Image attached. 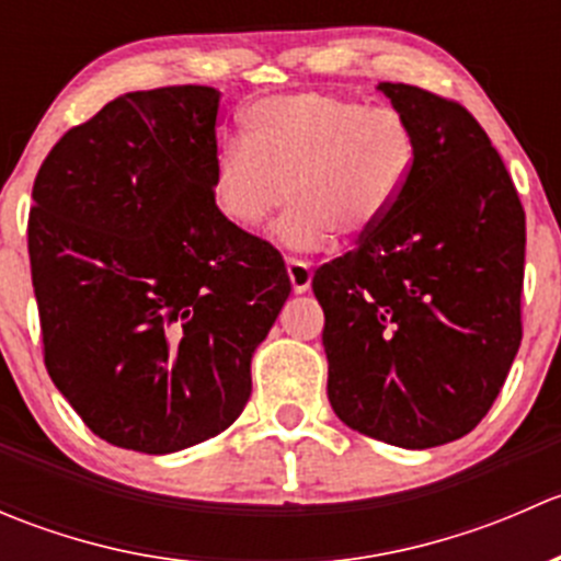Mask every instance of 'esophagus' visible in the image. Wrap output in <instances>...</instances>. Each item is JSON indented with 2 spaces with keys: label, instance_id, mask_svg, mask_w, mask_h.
<instances>
[{
  "label": "esophagus",
  "instance_id": "34e87169",
  "mask_svg": "<svg viewBox=\"0 0 561 561\" xmlns=\"http://www.w3.org/2000/svg\"><path fill=\"white\" fill-rule=\"evenodd\" d=\"M287 276H290V285L296 293H307L312 287V268L304 260H287Z\"/></svg>",
  "mask_w": 561,
  "mask_h": 561
}]
</instances>
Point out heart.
<instances>
[{"mask_svg": "<svg viewBox=\"0 0 561 561\" xmlns=\"http://www.w3.org/2000/svg\"><path fill=\"white\" fill-rule=\"evenodd\" d=\"M244 138L219 146L211 195L239 228H260L290 197L276 236L317 249L342 230L369 236L393 211L421 162L415 127L396 107H366L331 92L254 103Z\"/></svg>", "mask_w": 561, "mask_h": 561, "instance_id": "obj_1", "label": "heart"}]
</instances>
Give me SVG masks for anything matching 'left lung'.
Listing matches in <instances>:
<instances>
[{"instance_id": "1", "label": "left lung", "mask_w": 561, "mask_h": 561, "mask_svg": "<svg viewBox=\"0 0 561 561\" xmlns=\"http://www.w3.org/2000/svg\"><path fill=\"white\" fill-rule=\"evenodd\" d=\"M412 122L421 162L380 228L320 265L328 401L396 448L472 432L522 344L526 219L505 162L463 105L380 83Z\"/></svg>"}]
</instances>
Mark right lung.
I'll use <instances>...</instances> for the list:
<instances>
[{"label": "right lung", "instance_id": "right-lung-1", "mask_svg": "<svg viewBox=\"0 0 561 561\" xmlns=\"http://www.w3.org/2000/svg\"><path fill=\"white\" fill-rule=\"evenodd\" d=\"M219 92H129L39 165L30 260L45 369L105 443L162 456L230 426L290 296L211 195Z\"/></svg>", "mask_w": 561, "mask_h": 561}]
</instances>
